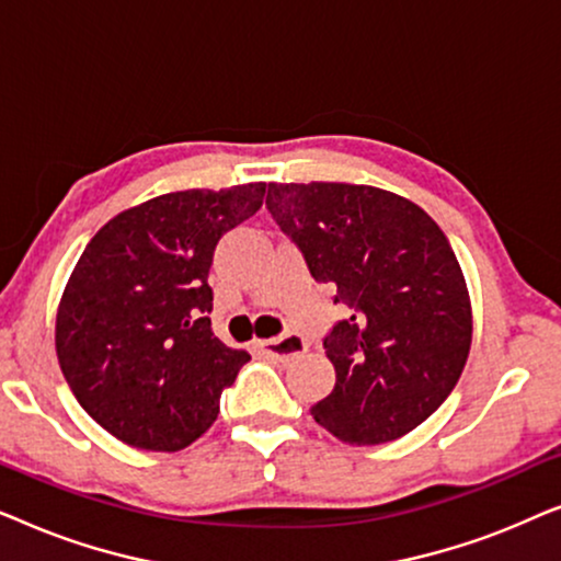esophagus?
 <instances>
[{
    "label": "esophagus",
    "mask_w": 561,
    "mask_h": 561,
    "mask_svg": "<svg viewBox=\"0 0 561 561\" xmlns=\"http://www.w3.org/2000/svg\"><path fill=\"white\" fill-rule=\"evenodd\" d=\"M255 347L267 357H275V359H280V363H288V359L304 355L306 342L298 334H288V336H280V340H257Z\"/></svg>",
    "instance_id": "34e87169"
}]
</instances>
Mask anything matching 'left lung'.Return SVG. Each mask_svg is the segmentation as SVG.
I'll list each match as a JSON object with an SVG mask.
<instances>
[{
	"instance_id": "1",
	"label": "left lung",
	"mask_w": 561,
	"mask_h": 561,
	"mask_svg": "<svg viewBox=\"0 0 561 561\" xmlns=\"http://www.w3.org/2000/svg\"><path fill=\"white\" fill-rule=\"evenodd\" d=\"M265 206L350 306L324 340L336 382L313 421L357 447L413 432L455 390L472 344L470 294L439 225L357 183H267Z\"/></svg>"
}]
</instances>
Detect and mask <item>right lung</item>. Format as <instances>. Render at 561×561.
Instances as JSON below:
<instances>
[{"instance_id":"1","label":"right lung","mask_w":561,"mask_h":561,"mask_svg":"<svg viewBox=\"0 0 561 561\" xmlns=\"http://www.w3.org/2000/svg\"><path fill=\"white\" fill-rule=\"evenodd\" d=\"M263 196L265 183L156 196L81 252L58 304V363L81 409L119 442L179 451L217 421L250 355L211 332L209 267L221 234Z\"/></svg>"}]
</instances>
